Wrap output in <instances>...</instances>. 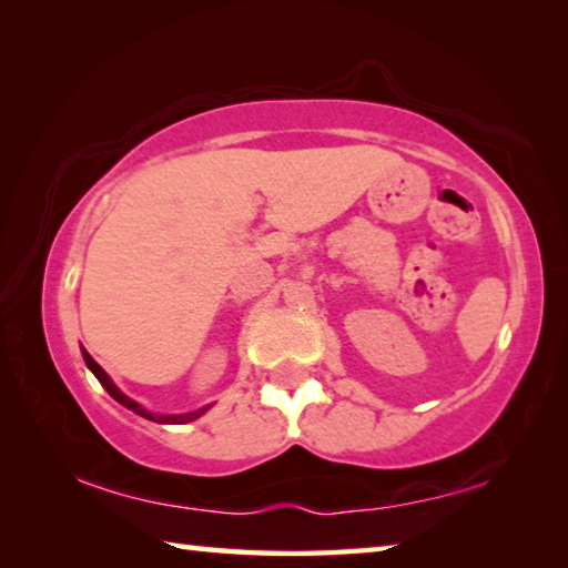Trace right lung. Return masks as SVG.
Segmentation results:
<instances>
[{
	"instance_id": "right-lung-1",
	"label": "right lung",
	"mask_w": 568,
	"mask_h": 568,
	"mask_svg": "<svg viewBox=\"0 0 568 568\" xmlns=\"http://www.w3.org/2000/svg\"><path fill=\"white\" fill-rule=\"evenodd\" d=\"M82 358H84V363H88V368L94 373V378H98L100 383H102V388L110 393V396L118 400V403H122L124 408H130L132 413H138V416H142V418H148V420H155V423H175V426H180V423H190V420H195V418H200L203 416V413H207L210 410V406H203V408H197V410H190V413H178V416H165V413H152V410H148V408H142L138 400H132L130 396H124V393L114 386L112 383V378L108 376V373H104L102 368H100V363L92 358V355L82 348Z\"/></svg>"
}]
</instances>
